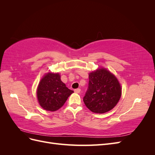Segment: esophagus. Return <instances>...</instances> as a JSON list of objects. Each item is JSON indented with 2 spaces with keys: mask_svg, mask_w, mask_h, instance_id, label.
I'll use <instances>...</instances> for the list:
<instances>
[{
  "mask_svg": "<svg viewBox=\"0 0 155 155\" xmlns=\"http://www.w3.org/2000/svg\"><path fill=\"white\" fill-rule=\"evenodd\" d=\"M74 92H76V93H79V92H81V89H80V88H76V89H75Z\"/></svg>",
  "mask_w": 155,
  "mask_h": 155,
  "instance_id": "34e87169",
  "label": "esophagus"
}]
</instances>
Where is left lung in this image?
<instances>
[{
  "instance_id": "obj_1",
  "label": "left lung",
  "mask_w": 155,
  "mask_h": 155,
  "mask_svg": "<svg viewBox=\"0 0 155 155\" xmlns=\"http://www.w3.org/2000/svg\"><path fill=\"white\" fill-rule=\"evenodd\" d=\"M88 78V87L83 97L87 107L98 114L112 110L121 95V88L116 76L108 70L101 68L89 74Z\"/></svg>"
}]
</instances>
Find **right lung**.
<instances>
[{
    "label": "right lung",
    "mask_w": 155,
    "mask_h": 155,
    "mask_svg": "<svg viewBox=\"0 0 155 155\" xmlns=\"http://www.w3.org/2000/svg\"><path fill=\"white\" fill-rule=\"evenodd\" d=\"M73 92L61 80L58 73L49 72L40 81L37 96L42 108L46 110L55 111L64 104Z\"/></svg>",
    "instance_id": "1"
}]
</instances>
